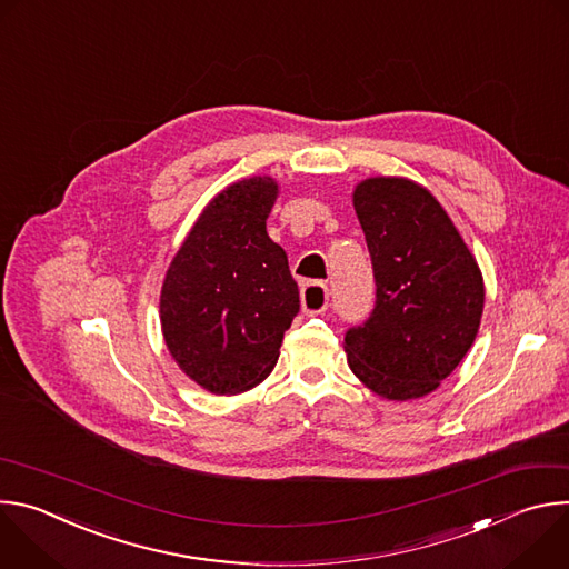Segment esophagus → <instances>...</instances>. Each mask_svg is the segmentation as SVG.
Listing matches in <instances>:
<instances>
[{"mask_svg": "<svg viewBox=\"0 0 569 569\" xmlns=\"http://www.w3.org/2000/svg\"><path fill=\"white\" fill-rule=\"evenodd\" d=\"M329 306V286L321 281H308L301 288V308L306 315L323 312Z\"/></svg>", "mask_w": 569, "mask_h": 569, "instance_id": "1", "label": "esophagus"}]
</instances>
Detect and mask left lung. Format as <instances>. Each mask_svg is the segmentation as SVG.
<instances>
[{"label": "left lung", "instance_id": "1", "mask_svg": "<svg viewBox=\"0 0 569 569\" xmlns=\"http://www.w3.org/2000/svg\"><path fill=\"white\" fill-rule=\"evenodd\" d=\"M376 279L367 321L345 336L351 371L389 400L439 387L475 342L483 281L457 227L421 184L369 178L353 191Z\"/></svg>", "mask_w": 569, "mask_h": 569}]
</instances>
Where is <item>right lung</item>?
Segmentation results:
<instances>
[{
    "label": "right lung",
    "mask_w": 569,
    "mask_h": 569,
    "mask_svg": "<svg viewBox=\"0 0 569 569\" xmlns=\"http://www.w3.org/2000/svg\"><path fill=\"white\" fill-rule=\"evenodd\" d=\"M279 187L240 180L220 191L191 227L159 297L167 347L180 369L213 393L263 382L299 312V288L266 220Z\"/></svg>",
    "instance_id": "obj_1"
}]
</instances>
